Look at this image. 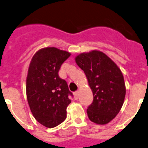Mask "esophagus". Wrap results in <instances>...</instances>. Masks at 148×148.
<instances>
[{
	"label": "esophagus",
	"mask_w": 148,
	"mask_h": 148,
	"mask_svg": "<svg viewBox=\"0 0 148 148\" xmlns=\"http://www.w3.org/2000/svg\"><path fill=\"white\" fill-rule=\"evenodd\" d=\"M74 96L75 99H77L78 97H79V91H75L74 93Z\"/></svg>",
	"instance_id": "obj_1"
}]
</instances>
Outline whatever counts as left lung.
<instances>
[{"label": "left lung", "instance_id": "8db88e82", "mask_svg": "<svg viewBox=\"0 0 148 148\" xmlns=\"http://www.w3.org/2000/svg\"><path fill=\"white\" fill-rule=\"evenodd\" d=\"M75 62L86 74L93 92V101L86 110L88 118L96 124H107L124 103L126 88L122 71L110 58L98 50L80 53Z\"/></svg>", "mask_w": 148, "mask_h": 148}]
</instances>
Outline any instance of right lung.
<instances>
[{
  "label": "right lung",
  "instance_id": "1",
  "mask_svg": "<svg viewBox=\"0 0 148 148\" xmlns=\"http://www.w3.org/2000/svg\"><path fill=\"white\" fill-rule=\"evenodd\" d=\"M68 51L55 47L39 49L33 55L26 77V97L37 122L46 128H54L65 120L67 107L72 93L58 71L70 57Z\"/></svg>",
  "mask_w": 148,
  "mask_h": 148
}]
</instances>
